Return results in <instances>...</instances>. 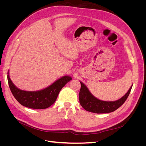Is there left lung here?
<instances>
[{"instance_id":"1","label":"left lung","mask_w":146,"mask_h":146,"mask_svg":"<svg viewBox=\"0 0 146 146\" xmlns=\"http://www.w3.org/2000/svg\"><path fill=\"white\" fill-rule=\"evenodd\" d=\"M81 83V88L79 92V101L82 107L88 111L94 113H108L115 111L125 102L129 96L132 86L122 98L114 102L100 100L92 95L88 88Z\"/></svg>"}]
</instances>
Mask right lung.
<instances>
[{"instance_id":"right-lung-1","label":"right lung","mask_w":146,"mask_h":146,"mask_svg":"<svg viewBox=\"0 0 146 146\" xmlns=\"http://www.w3.org/2000/svg\"><path fill=\"white\" fill-rule=\"evenodd\" d=\"M8 82L13 96L19 104L33 109H46L54 104L61 90L72 80L69 76H64L45 89L38 91H26L18 89L13 83L8 72Z\"/></svg>"}]
</instances>
